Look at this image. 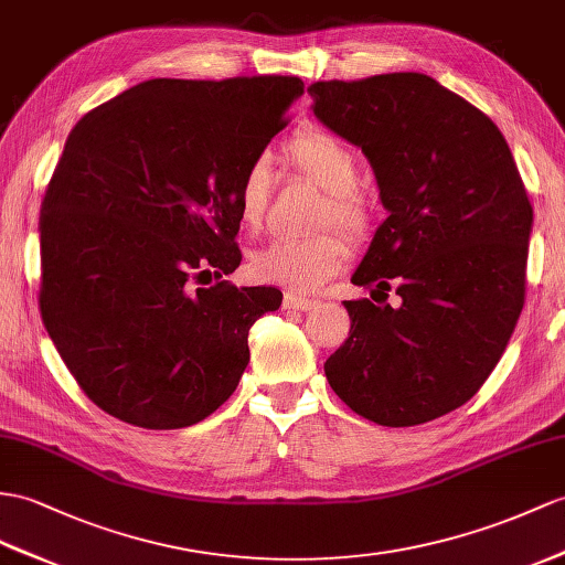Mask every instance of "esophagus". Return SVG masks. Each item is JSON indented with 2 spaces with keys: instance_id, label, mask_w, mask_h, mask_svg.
<instances>
[{
  "instance_id": "34e87169",
  "label": "esophagus",
  "mask_w": 565,
  "mask_h": 565,
  "mask_svg": "<svg viewBox=\"0 0 565 565\" xmlns=\"http://www.w3.org/2000/svg\"><path fill=\"white\" fill-rule=\"evenodd\" d=\"M319 305H321L319 299H307V297H299V295H292V292H287L285 299H282V307L292 309V311H311Z\"/></svg>"
}]
</instances>
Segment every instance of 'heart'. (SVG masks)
Listing matches in <instances>:
<instances>
[{
    "mask_svg": "<svg viewBox=\"0 0 565 565\" xmlns=\"http://www.w3.org/2000/svg\"><path fill=\"white\" fill-rule=\"evenodd\" d=\"M287 156L297 170L328 194L321 223H335L350 235H362L366 230V205L356 194L362 174L354 150L333 134L311 129L290 141ZM268 191V168L264 160H256L246 168L237 191L239 223L246 230L260 225ZM348 256V244L335 232L301 239L280 237L252 254L249 270L258 282L280 285L292 292H313L345 266Z\"/></svg>",
    "mask_w": 565,
    "mask_h": 565,
    "instance_id": "heart-1",
    "label": "heart"
}]
</instances>
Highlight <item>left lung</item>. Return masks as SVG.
<instances>
[{
	"mask_svg": "<svg viewBox=\"0 0 565 565\" xmlns=\"http://www.w3.org/2000/svg\"><path fill=\"white\" fill-rule=\"evenodd\" d=\"M313 115L362 148L388 217L354 285L401 305L342 301L350 335L330 388L381 426H415L481 388L525 301L532 205L511 148L484 113L417 72L319 81Z\"/></svg>",
	"mask_w": 565,
	"mask_h": 565,
	"instance_id": "left-lung-1",
	"label": "left lung"
}]
</instances>
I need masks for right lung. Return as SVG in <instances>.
<instances>
[{
    "label": "right lung",
    "instance_id": "right-lung-1",
    "mask_svg": "<svg viewBox=\"0 0 565 565\" xmlns=\"http://www.w3.org/2000/svg\"><path fill=\"white\" fill-rule=\"evenodd\" d=\"M301 95L297 76L150 78L68 134L40 205V311L107 415L182 429L235 393L249 328L282 305L223 280L242 260L237 191ZM205 274L218 282L196 288Z\"/></svg>",
    "mask_w": 565,
    "mask_h": 565
}]
</instances>
